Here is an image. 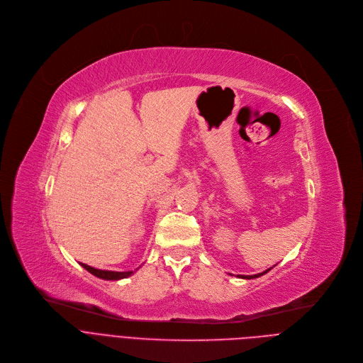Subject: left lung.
Returning a JSON list of instances; mask_svg holds the SVG:
<instances>
[{
  "label": "left lung",
  "instance_id": "left-lung-1",
  "mask_svg": "<svg viewBox=\"0 0 363 363\" xmlns=\"http://www.w3.org/2000/svg\"><path fill=\"white\" fill-rule=\"evenodd\" d=\"M272 268H269V269H267V271H263V272H260V274H256V275H238L239 278H242V279H255V278H259V277H262V275H265L267 272H269Z\"/></svg>",
  "mask_w": 363,
  "mask_h": 363
}]
</instances>
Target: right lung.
I'll use <instances>...</instances> for the list:
<instances>
[{
  "instance_id": "add662e5",
  "label": "right lung",
  "mask_w": 363,
  "mask_h": 363,
  "mask_svg": "<svg viewBox=\"0 0 363 363\" xmlns=\"http://www.w3.org/2000/svg\"><path fill=\"white\" fill-rule=\"evenodd\" d=\"M81 267L85 268L89 274L95 275L96 278L100 279H106V281H118V279H124V278H128L133 275L135 272L133 271H125V272H116V271H104V269H96V268H92L89 265H85V263H81Z\"/></svg>"
}]
</instances>
